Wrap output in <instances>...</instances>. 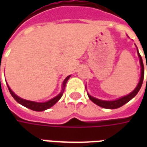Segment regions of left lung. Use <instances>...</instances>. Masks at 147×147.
Returning <instances> with one entry per match:
<instances>
[{
	"mask_svg": "<svg viewBox=\"0 0 147 147\" xmlns=\"http://www.w3.org/2000/svg\"><path fill=\"white\" fill-rule=\"evenodd\" d=\"M138 50V49H137ZM138 52V56L139 57V61H140V65H141V77H140V80H139V83L138 84V86H136V88L132 92L129 94L128 95H126L123 97V98H120L117 99V100H115V101H102V100H99V99H97L95 98H94L92 96H90V94H88V97L94 103H95L96 105L101 106L102 108L105 109H117L121 107L122 105H123L124 104H126L127 102H128L131 100L135 96L138 94V92L139 91V90L142 86V82H143V78H144V66H143V62H142V59L141 57V55L139 54V51ZM146 69H147V64H146ZM146 83H147V78H146Z\"/></svg>",
	"mask_w": 147,
	"mask_h": 147,
	"instance_id": "8db88e82",
	"label": "left lung"
}]
</instances>
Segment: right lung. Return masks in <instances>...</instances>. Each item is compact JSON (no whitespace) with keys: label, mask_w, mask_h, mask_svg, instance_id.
Segmentation results:
<instances>
[{"label":"right lung","mask_w":147,"mask_h":147,"mask_svg":"<svg viewBox=\"0 0 147 147\" xmlns=\"http://www.w3.org/2000/svg\"><path fill=\"white\" fill-rule=\"evenodd\" d=\"M69 77L70 76H68L64 80V83H63V87H62V90H61V92L58 94L57 97H55L53 98H52L51 100H49L48 102H42V103H40V102H31V101H27V100H24L23 98H20V97H18L17 95H16L14 93L12 92V90L10 89V87L8 86V90H9V92L11 94V96L13 97V98L18 102V103H20L22 105H24L25 107H27V108L30 109L31 110L34 111H44L45 109H48L50 107H52L53 105H55L57 102L61 99V98L63 95V93H64V88H65V85H66V83H67V81L69 79Z\"/></svg>","instance_id":"right-lung-1"}]
</instances>
